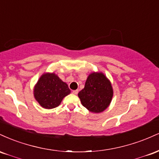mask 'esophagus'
I'll return each mask as SVG.
<instances>
[{
	"mask_svg": "<svg viewBox=\"0 0 159 159\" xmlns=\"http://www.w3.org/2000/svg\"><path fill=\"white\" fill-rule=\"evenodd\" d=\"M78 90H73V91H72V93L75 94V95H77V94H78Z\"/></svg>",
	"mask_w": 159,
	"mask_h": 159,
	"instance_id": "esophagus-1",
	"label": "esophagus"
}]
</instances>
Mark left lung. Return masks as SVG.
Returning a JSON list of instances; mask_svg holds the SVG:
<instances>
[{
    "label": "left lung",
    "mask_w": 159,
    "mask_h": 159,
    "mask_svg": "<svg viewBox=\"0 0 159 159\" xmlns=\"http://www.w3.org/2000/svg\"><path fill=\"white\" fill-rule=\"evenodd\" d=\"M114 90L110 80L102 72H93L85 82L84 88L78 93L81 102L89 111L101 113L108 107Z\"/></svg>",
    "instance_id": "8db88e82"
}]
</instances>
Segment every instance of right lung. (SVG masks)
I'll return each mask as SVG.
<instances>
[{
	"label": "right lung",
	"instance_id": "obj_1",
	"mask_svg": "<svg viewBox=\"0 0 159 159\" xmlns=\"http://www.w3.org/2000/svg\"><path fill=\"white\" fill-rule=\"evenodd\" d=\"M70 93L68 84L54 72L43 73L34 88V98L45 109L59 106L63 98Z\"/></svg>",
	"mask_w": 159,
	"mask_h": 159
}]
</instances>
